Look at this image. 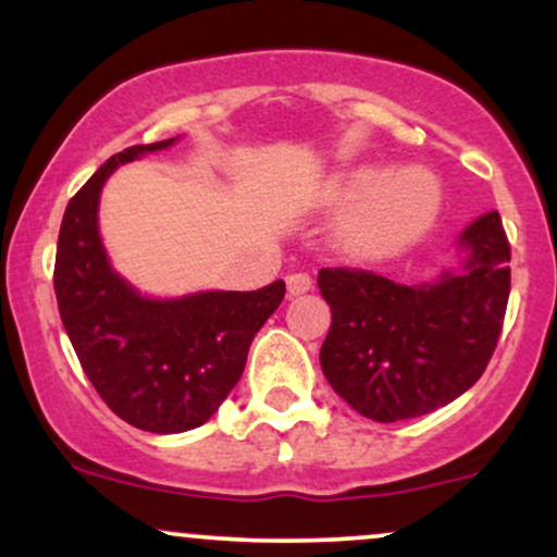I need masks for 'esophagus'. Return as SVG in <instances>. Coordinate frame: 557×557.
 I'll return each instance as SVG.
<instances>
[{
	"label": "esophagus",
	"mask_w": 557,
	"mask_h": 557,
	"mask_svg": "<svg viewBox=\"0 0 557 557\" xmlns=\"http://www.w3.org/2000/svg\"><path fill=\"white\" fill-rule=\"evenodd\" d=\"M287 293L290 296H304V293L311 290V277L306 272H296V274H287Z\"/></svg>",
	"instance_id": "esophagus-1"
}]
</instances>
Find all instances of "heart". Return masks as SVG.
<instances>
[{
  "instance_id": "heart-1",
  "label": "heart",
  "mask_w": 557,
  "mask_h": 557,
  "mask_svg": "<svg viewBox=\"0 0 557 557\" xmlns=\"http://www.w3.org/2000/svg\"><path fill=\"white\" fill-rule=\"evenodd\" d=\"M324 207L341 214L332 243L345 259L382 264L413 248L434 227L443 212V188L424 168L385 172L361 164L324 188Z\"/></svg>"
}]
</instances>
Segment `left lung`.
<instances>
[{"label":"left lung","mask_w":557,"mask_h":557,"mask_svg":"<svg viewBox=\"0 0 557 557\" xmlns=\"http://www.w3.org/2000/svg\"><path fill=\"white\" fill-rule=\"evenodd\" d=\"M461 264L400 285L372 272L322 270L332 324L319 363L341 398L372 421L437 411L487 369L510 293V246L500 214L458 235Z\"/></svg>","instance_id":"obj_1"}]
</instances>
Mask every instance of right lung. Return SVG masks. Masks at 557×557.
Listing matches in <instances>:
<instances>
[{"instance_id":"obj_1","label":"right lung","mask_w":557,"mask_h":557,"mask_svg":"<svg viewBox=\"0 0 557 557\" xmlns=\"http://www.w3.org/2000/svg\"><path fill=\"white\" fill-rule=\"evenodd\" d=\"M140 144L107 159L70 198L54 261L62 324L83 372L127 424L154 434L201 426L238 385L248 348L277 311L285 283L251 293H140L112 267L99 233L101 188L117 168L175 146Z\"/></svg>"}]
</instances>
